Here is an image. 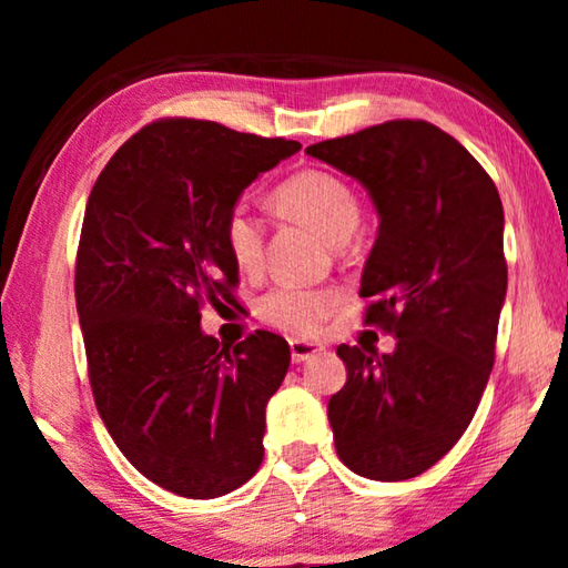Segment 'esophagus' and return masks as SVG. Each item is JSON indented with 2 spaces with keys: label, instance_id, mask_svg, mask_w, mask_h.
Segmentation results:
<instances>
[{
  "label": "esophagus",
  "instance_id": "1",
  "mask_svg": "<svg viewBox=\"0 0 568 568\" xmlns=\"http://www.w3.org/2000/svg\"><path fill=\"white\" fill-rule=\"evenodd\" d=\"M323 353V345L321 343H313V341H291V355H293V363H303V361H311L315 355Z\"/></svg>",
  "mask_w": 568,
  "mask_h": 568
}]
</instances>
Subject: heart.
I'll return each mask as SVG.
<instances>
[{"mask_svg":"<svg viewBox=\"0 0 568 568\" xmlns=\"http://www.w3.org/2000/svg\"><path fill=\"white\" fill-rule=\"evenodd\" d=\"M277 203L303 217L331 243L348 240L361 223V205L348 182L325 170H303L281 182ZM227 253L240 271H257L263 263V223L245 200L227 210L223 225ZM335 295L297 285H275L257 301V315L285 333H313L331 313Z\"/></svg>","mask_w":568,"mask_h":568,"instance_id":"1","label":"heart"}]
</instances>
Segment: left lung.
I'll list each match as a JSON object with an SVG mask.
<instances>
[{"label": "left lung", "mask_w": 568, "mask_h": 568, "mask_svg": "<svg viewBox=\"0 0 568 568\" xmlns=\"http://www.w3.org/2000/svg\"><path fill=\"white\" fill-rule=\"evenodd\" d=\"M358 180L378 210L365 323L396 351L338 345L335 450L373 480L420 476L464 436L494 368L506 301L504 205L488 172L436 124L390 120L305 150Z\"/></svg>", "instance_id": "left-lung-1"}]
</instances>
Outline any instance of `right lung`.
Returning a JSON list of instances; mask_svg holds the SVG:
<instances>
[{"label": "right lung", "mask_w": 568, "mask_h": 568, "mask_svg": "<svg viewBox=\"0 0 568 568\" xmlns=\"http://www.w3.org/2000/svg\"><path fill=\"white\" fill-rule=\"evenodd\" d=\"M297 150L217 122L158 120L90 192L74 297L94 403L124 458L178 496H225L263 464L265 406L291 345L267 331L217 343L200 307L235 301L227 210Z\"/></svg>", "instance_id": "obj_1"}]
</instances>
